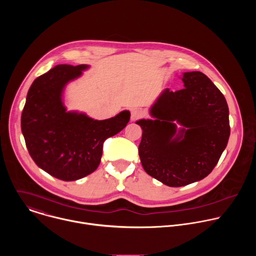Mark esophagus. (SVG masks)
Masks as SVG:
<instances>
[{
    "label": "esophagus",
    "mask_w": 256,
    "mask_h": 256,
    "mask_svg": "<svg viewBox=\"0 0 256 256\" xmlns=\"http://www.w3.org/2000/svg\"><path fill=\"white\" fill-rule=\"evenodd\" d=\"M142 116H144V114H142V112L140 110V109L136 108V109H132V110L130 112V120H132V122H136V120L142 118Z\"/></svg>",
    "instance_id": "34e87169"
}]
</instances>
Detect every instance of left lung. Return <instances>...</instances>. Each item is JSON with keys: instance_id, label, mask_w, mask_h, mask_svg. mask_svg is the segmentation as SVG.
I'll return each mask as SVG.
<instances>
[{"instance_id": "1", "label": "left lung", "mask_w": 256, "mask_h": 256, "mask_svg": "<svg viewBox=\"0 0 256 256\" xmlns=\"http://www.w3.org/2000/svg\"><path fill=\"white\" fill-rule=\"evenodd\" d=\"M184 89H165L151 108L152 120L136 122L142 130L140 163L150 176L179 188L206 177L230 136L229 108L216 85L202 72L184 74ZM174 121L185 126L176 134Z\"/></svg>"}]
</instances>
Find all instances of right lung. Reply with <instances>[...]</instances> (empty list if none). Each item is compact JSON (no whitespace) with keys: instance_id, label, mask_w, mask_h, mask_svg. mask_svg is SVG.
Here are the masks:
<instances>
[{"instance_id":"add662e5","label":"right lung","mask_w":256,"mask_h":256,"mask_svg":"<svg viewBox=\"0 0 256 256\" xmlns=\"http://www.w3.org/2000/svg\"><path fill=\"white\" fill-rule=\"evenodd\" d=\"M86 64H58L30 86L21 116V130L29 155L52 176L72 181L94 172L101 160L103 142L124 130L130 112L95 120L66 112L62 102L66 84L79 77Z\"/></svg>"}]
</instances>
